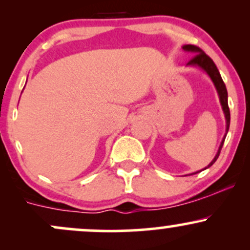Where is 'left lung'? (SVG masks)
Returning <instances> with one entry per match:
<instances>
[{
  "label": "left lung",
  "mask_w": 250,
  "mask_h": 250,
  "mask_svg": "<svg viewBox=\"0 0 250 250\" xmlns=\"http://www.w3.org/2000/svg\"><path fill=\"white\" fill-rule=\"evenodd\" d=\"M182 48L185 51H190V53L195 54V55L190 59V61L187 63V65H193V67L201 68V69L205 70L206 73L209 75V77L211 79V81H213L215 88H216V90H217V94H219L220 103H221V105H222V110H223V113H225V117H226L225 137H223L222 142H221L220 148H219V150H217L216 155H215L214 160L209 163L208 167L205 168V169H207L210 167V166H213L215 161L217 160V157H219V155L221 153V149H222L223 142H225V139L227 136V133H228V130H229V125H230V111H229V107H228V93H227L226 84H225V82H223L222 77H221V75H220L219 69L216 68V65H215L213 60H211L210 57H209L207 54L205 53V51L201 49V48L196 47V45H193V44H186V45H183ZM205 169H202V170H205ZM200 171H196V173H193V174H197V173H200Z\"/></svg>",
  "instance_id": "8db88e82"
}]
</instances>
